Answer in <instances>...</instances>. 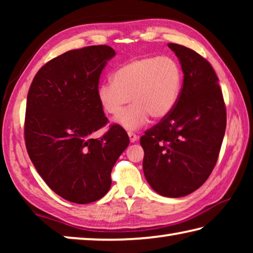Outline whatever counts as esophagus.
Masks as SVG:
<instances>
[{
    "instance_id": "esophagus-1",
    "label": "esophagus",
    "mask_w": 253,
    "mask_h": 253,
    "mask_svg": "<svg viewBox=\"0 0 253 253\" xmlns=\"http://www.w3.org/2000/svg\"><path fill=\"white\" fill-rule=\"evenodd\" d=\"M128 137H129L130 143H135V142H137V140H138V136L134 134V132H131V131H128Z\"/></svg>"
}]
</instances>
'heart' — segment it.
Segmentation results:
<instances>
[{"instance_id":"b5f03b06","label":"heart","mask_w":253,"mask_h":253,"mask_svg":"<svg viewBox=\"0 0 253 253\" xmlns=\"http://www.w3.org/2000/svg\"><path fill=\"white\" fill-rule=\"evenodd\" d=\"M183 84V72L170 57L148 55L125 63L114 72L113 81L98 88L102 108L117 116L130 101L134 102L117 118L128 130L144 126L149 121L168 117L176 106Z\"/></svg>"}]
</instances>
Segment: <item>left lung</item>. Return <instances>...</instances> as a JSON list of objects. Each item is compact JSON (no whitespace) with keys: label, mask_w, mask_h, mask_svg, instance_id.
<instances>
[{"label":"left lung","mask_w":253,"mask_h":253,"mask_svg":"<svg viewBox=\"0 0 253 253\" xmlns=\"http://www.w3.org/2000/svg\"><path fill=\"white\" fill-rule=\"evenodd\" d=\"M184 75L178 101L168 117L140 138L143 169L162 196L182 198L198 190L216 164L226 113L219 78L203 57L186 46L169 43Z\"/></svg>","instance_id":"8db88e82"}]
</instances>
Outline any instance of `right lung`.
Segmentation results:
<instances>
[{"label":"right lung","mask_w":253,"mask_h":253,"mask_svg":"<svg viewBox=\"0 0 253 253\" xmlns=\"http://www.w3.org/2000/svg\"><path fill=\"white\" fill-rule=\"evenodd\" d=\"M115 54L108 45L68 51L38 71L28 93L30 160L46 185L70 202L87 204L105 196L111 169L129 144L118 125L99 139L91 137L107 124L98 84Z\"/></svg>","instance_id":"add662e5"}]
</instances>
